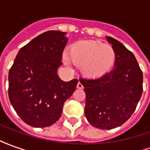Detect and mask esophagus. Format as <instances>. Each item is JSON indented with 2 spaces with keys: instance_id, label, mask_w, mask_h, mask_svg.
Segmentation results:
<instances>
[{
  "instance_id": "obj_1",
  "label": "esophagus",
  "mask_w": 150,
  "mask_h": 150,
  "mask_svg": "<svg viewBox=\"0 0 150 150\" xmlns=\"http://www.w3.org/2000/svg\"><path fill=\"white\" fill-rule=\"evenodd\" d=\"M77 88H78V89H83V86L82 85V83L80 82H78V83H77Z\"/></svg>"
}]
</instances>
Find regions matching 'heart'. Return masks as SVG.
I'll list each match as a JSON object with an SVG mask.
<instances>
[{
  "instance_id": "obj_1",
  "label": "heart",
  "mask_w": 150,
  "mask_h": 150,
  "mask_svg": "<svg viewBox=\"0 0 150 150\" xmlns=\"http://www.w3.org/2000/svg\"><path fill=\"white\" fill-rule=\"evenodd\" d=\"M65 57L64 62L69 60L79 67L83 75L90 79L104 76L112 69L116 60V52L109 44L96 40H83L72 44Z\"/></svg>"
}]
</instances>
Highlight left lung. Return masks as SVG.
Wrapping results in <instances>:
<instances>
[{
  "instance_id": "obj_1",
  "label": "left lung",
  "mask_w": 150,
  "mask_h": 150,
  "mask_svg": "<svg viewBox=\"0 0 150 150\" xmlns=\"http://www.w3.org/2000/svg\"><path fill=\"white\" fill-rule=\"evenodd\" d=\"M106 38L116 52L114 68L100 78L79 79L86 94V118L100 129H115L126 122L143 91V74L134 54L119 41Z\"/></svg>"
}]
</instances>
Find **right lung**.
I'll use <instances>...</instances> for the list:
<instances>
[{
    "instance_id": "obj_1",
    "label": "right lung",
    "mask_w": 150,
    "mask_h": 150,
    "mask_svg": "<svg viewBox=\"0 0 150 150\" xmlns=\"http://www.w3.org/2000/svg\"><path fill=\"white\" fill-rule=\"evenodd\" d=\"M67 33L46 31L18 51L8 72V98L16 112L29 125H52L62 115L65 101L75 91L78 79L62 81V65Z\"/></svg>"
}]
</instances>
